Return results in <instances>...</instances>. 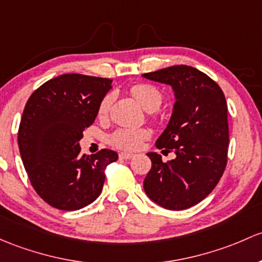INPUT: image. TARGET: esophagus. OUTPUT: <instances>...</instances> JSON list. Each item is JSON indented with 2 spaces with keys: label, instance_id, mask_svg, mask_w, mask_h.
<instances>
[{
  "label": "esophagus",
  "instance_id": "obj_1",
  "mask_svg": "<svg viewBox=\"0 0 262 262\" xmlns=\"http://www.w3.org/2000/svg\"><path fill=\"white\" fill-rule=\"evenodd\" d=\"M119 157H120V158H122V159H132V158H133V157H134V154L123 152V153L119 154Z\"/></svg>",
  "mask_w": 262,
  "mask_h": 262
}]
</instances>
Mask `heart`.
<instances>
[{
    "mask_svg": "<svg viewBox=\"0 0 262 262\" xmlns=\"http://www.w3.org/2000/svg\"><path fill=\"white\" fill-rule=\"evenodd\" d=\"M132 94L138 100V103L147 112H154L161 106L163 101V95L157 88L149 84H138L132 88ZM114 101V94L109 93L100 100L98 106L99 117H106ZM149 137V130L147 129L120 128L113 132L109 136V143L119 149L134 150L139 148L142 142Z\"/></svg>",
    "mask_w": 262,
    "mask_h": 262,
    "instance_id": "heart-1",
    "label": "heart"
}]
</instances>
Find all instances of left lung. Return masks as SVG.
<instances>
[{
	"mask_svg": "<svg viewBox=\"0 0 262 262\" xmlns=\"http://www.w3.org/2000/svg\"><path fill=\"white\" fill-rule=\"evenodd\" d=\"M143 78L170 85L176 103L167 128L156 142L158 149L176 153L163 162L148 153L152 168L144 191L157 205L181 211L197 205L213 191L227 164L228 122L224 92L196 68L176 65Z\"/></svg>",
	"mask_w": 262,
	"mask_h": 262,
	"instance_id": "left-lung-1",
	"label": "left lung"
}]
</instances>
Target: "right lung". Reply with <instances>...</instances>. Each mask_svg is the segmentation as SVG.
I'll return each mask as SVG.
<instances>
[{
  "label": "right lung",
  "mask_w": 262,
  "mask_h": 262,
  "mask_svg": "<svg viewBox=\"0 0 262 262\" xmlns=\"http://www.w3.org/2000/svg\"><path fill=\"white\" fill-rule=\"evenodd\" d=\"M112 80L64 74L32 93L25 105L18 148L36 193L62 211L80 210L103 189L105 168L118 159L114 150L81 156L79 140L94 123Z\"/></svg>",
  "instance_id": "add662e5"
}]
</instances>
